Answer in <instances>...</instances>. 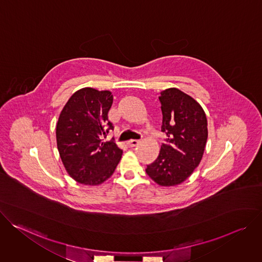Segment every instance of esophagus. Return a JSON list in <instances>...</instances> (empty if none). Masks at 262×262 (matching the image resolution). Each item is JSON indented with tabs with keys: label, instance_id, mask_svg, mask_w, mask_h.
Listing matches in <instances>:
<instances>
[{
	"label": "esophagus",
	"instance_id": "34e87169",
	"mask_svg": "<svg viewBox=\"0 0 262 262\" xmlns=\"http://www.w3.org/2000/svg\"><path fill=\"white\" fill-rule=\"evenodd\" d=\"M140 140H130V141H128L126 144H127V146L128 147H136L137 145H139L140 144Z\"/></svg>",
	"mask_w": 262,
	"mask_h": 262
}]
</instances>
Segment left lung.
Wrapping results in <instances>:
<instances>
[{
    "instance_id": "1",
    "label": "left lung",
    "mask_w": 262,
    "mask_h": 262,
    "mask_svg": "<svg viewBox=\"0 0 262 262\" xmlns=\"http://www.w3.org/2000/svg\"><path fill=\"white\" fill-rule=\"evenodd\" d=\"M162 132L167 138L158 159L147 165L146 173L163 186L177 185L201 162L207 141V119L202 106L177 88L160 94Z\"/></svg>"
}]
</instances>
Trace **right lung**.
Returning <instances> with one entry per match:
<instances>
[{
	"instance_id": "1",
	"label": "right lung",
	"mask_w": 262,
	"mask_h": 262,
	"mask_svg": "<svg viewBox=\"0 0 262 262\" xmlns=\"http://www.w3.org/2000/svg\"><path fill=\"white\" fill-rule=\"evenodd\" d=\"M113 103L110 91L83 88L68 99L56 127L57 146L68 174L80 183L96 185L114 173L122 150L102 142L114 129L107 119Z\"/></svg>"
}]
</instances>
